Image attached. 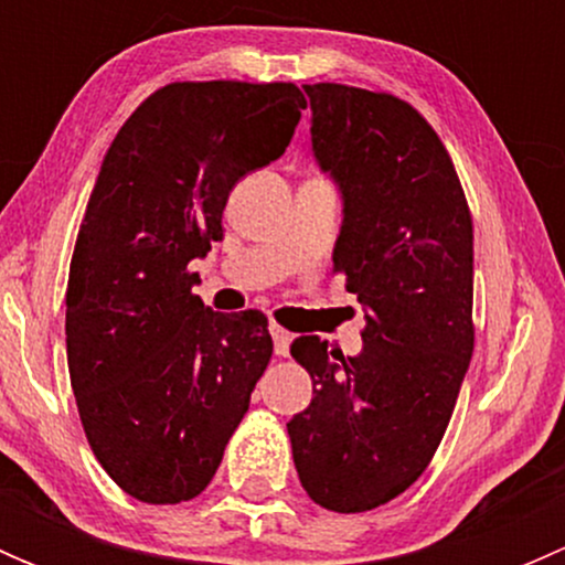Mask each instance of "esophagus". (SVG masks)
<instances>
[{
	"instance_id": "obj_1",
	"label": "esophagus",
	"mask_w": 565,
	"mask_h": 565,
	"mask_svg": "<svg viewBox=\"0 0 565 565\" xmlns=\"http://www.w3.org/2000/svg\"><path fill=\"white\" fill-rule=\"evenodd\" d=\"M270 333H273V347H276V355H287L292 333H289V330H284L278 322L270 324Z\"/></svg>"
}]
</instances>
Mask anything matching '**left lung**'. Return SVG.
Segmentation results:
<instances>
[{"instance_id": "1", "label": "left lung", "mask_w": 565, "mask_h": 565, "mask_svg": "<svg viewBox=\"0 0 565 565\" xmlns=\"http://www.w3.org/2000/svg\"><path fill=\"white\" fill-rule=\"evenodd\" d=\"M311 145L339 182L333 273L366 306L361 355L300 335L315 398L287 424L309 498L361 514L418 481L472 358V218L451 156L407 100L306 84Z\"/></svg>"}]
</instances>
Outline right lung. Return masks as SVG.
<instances>
[{"label": "right lung", "mask_w": 565, "mask_h": 565, "mask_svg": "<svg viewBox=\"0 0 565 565\" xmlns=\"http://www.w3.org/2000/svg\"><path fill=\"white\" fill-rule=\"evenodd\" d=\"M300 108L289 82H174L108 147L67 276V369L95 459L141 503L204 492L270 363L267 317L207 309L188 265L224 237L235 182L284 156Z\"/></svg>", "instance_id": "obj_1"}]
</instances>
